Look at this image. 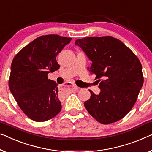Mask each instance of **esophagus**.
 Masks as SVG:
<instances>
[{
    "label": "esophagus",
    "mask_w": 152,
    "mask_h": 152,
    "mask_svg": "<svg viewBox=\"0 0 152 152\" xmlns=\"http://www.w3.org/2000/svg\"><path fill=\"white\" fill-rule=\"evenodd\" d=\"M72 88H73V89H74V90H75V91H77V90L78 89V87H77L76 85H74V84H72Z\"/></svg>",
    "instance_id": "1"
}]
</instances>
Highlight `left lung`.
<instances>
[{
    "mask_svg": "<svg viewBox=\"0 0 152 152\" xmlns=\"http://www.w3.org/2000/svg\"><path fill=\"white\" fill-rule=\"evenodd\" d=\"M91 61L89 71L101 78L100 92L84 103L99 123L109 124L125 117L137 101L143 84L137 56L121 41L110 36L90 37L75 42Z\"/></svg>",
    "mask_w": 152,
    "mask_h": 152,
    "instance_id": "left-lung-1",
    "label": "left lung"
}]
</instances>
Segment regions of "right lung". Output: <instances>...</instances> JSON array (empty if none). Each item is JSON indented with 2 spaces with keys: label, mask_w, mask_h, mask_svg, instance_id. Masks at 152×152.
Segmentation results:
<instances>
[{
  "label": "right lung",
  "mask_w": 152,
  "mask_h": 152,
  "mask_svg": "<svg viewBox=\"0 0 152 152\" xmlns=\"http://www.w3.org/2000/svg\"><path fill=\"white\" fill-rule=\"evenodd\" d=\"M71 40L58 35L41 36L13 58L10 91L21 110L33 121H47L61 110L58 84L49 80L48 74L59 69L56 56Z\"/></svg>",
  "instance_id": "right-lung-1"
}]
</instances>
